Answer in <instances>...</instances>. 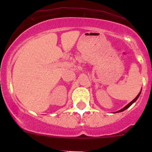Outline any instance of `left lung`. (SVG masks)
<instances>
[{
    "instance_id": "1",
    "label": "left lung",
    "mask_w": 152,
    "mask_h": 152,
    "mask_svg": "<svg viewBox=\"0 0 152 152\" xmlns=\"http://www.w3.org/2000/svg\"><path fill=\"white\" fill-rule=\"evenodd\" d=\"M140 93H141V90H140V93H138V95H137V96H136L135 98H134V99H133V100L132 101V102H130V103H129L128 104H127L126 106H125V107H124L123 109H121V110H118V111H117V112H116V113H120V112H123V111H124V110H126V109H128L129 107H130V106H131L132 104L133 103H134V102H135L136 101H137V99H138V98H139V96H140Z\"/></svg>"
}]
</instances>
